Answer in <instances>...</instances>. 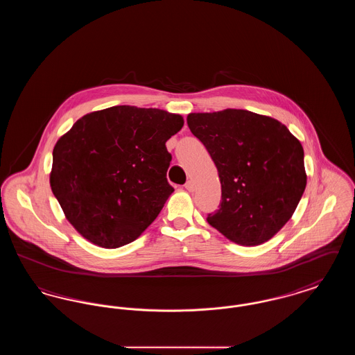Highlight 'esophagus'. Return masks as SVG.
<instances>
[{
    "label": "esophagus",
    "mask_w": 355,
    "mask_h": 355,
    "mask_svg": "<svg viewBox=\"0 0 355 355\" xmlns=\"http://www.w3.org/2000/svg\"><path fill=\"white\" fill-rule=\"evenodd\" d=\"M185 189L187 191H194V182L193 181H187L185 184Z\"/></svg>",
    "instance_id": "obj_1"
}]
</instances>
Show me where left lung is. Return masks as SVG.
Wrapping results in <instances>:
<instances>
[{
  "instance_id": "obj_1",
  "label": "left lung",
  "mask_w": 355,
  "mask_h": 355,
  "mask_svg": "<svg viewBox=\"0 0 355 355\" xmlns=\"http://www.w3.org/2000/svg\"><path fill=\"white\" fill-rule=\"evenodd\" d=\"M187 125L220 175L222 200L207 214L209 225L238 245L269 241L304 194L301 142L279 121L241 109L191 113Z\"/></svg>"
}]
</instances>
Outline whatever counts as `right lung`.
<instances>
[{
	"instance_id": "right-lung-1",
	"label": "right lung",
	"mask_w": 355,
	"mask_h": 355,
	"mask_svg": "<svg viewBox=\"0 0 355 355\" xmlns=\"http://www.w3.org/2000/svg\"><path fill=\"white\" fill-rule=\"evenodd\" d=\"M182 126L178 114L122 105L86 114L57 141L51 191L81 236L106 249L141 236L174 190L166 141Z\"/></svg>"
}]
</instances>
